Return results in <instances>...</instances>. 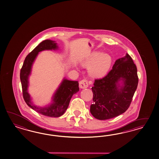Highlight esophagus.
<instances>
[{
	"instance_id": "esophagus-1",
	"label": "esophagus",
	"mask_w": 159,
	"mask_h": 159,
	"mask_svg": "<svg viewBox=\"0 0 159 159\" xmlns=\"http://www.w3.org/2000/svg\"><path fill=\"white\" fill-rule=\"evenodd\" d=\"M88 82L86 80H82L79 83V86L81 89H85L88 87Z\"/></svg>"
}]
</instances>
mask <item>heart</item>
I'll return each mask as SVG.
<instances>
[{
	"label": "heart",
	"instance_id": "obj_1",
	"mask_svg": "<svg viewBox=\"0 0 159 159\" xmlns=\"http://www.w3.org/2000/svg\"><path fill=\"white\" fill-rule=\"evenodd\" d=\"M112 59L106 53L94 52L81 61L83 66L89 67V74L93 78H101L107 74L111 68Z\"/></svg>",
	"mask_w": 159,
	"mask_h": 159
}]
</instances>
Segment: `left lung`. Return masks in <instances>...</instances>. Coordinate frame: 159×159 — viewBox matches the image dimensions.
Listing matches in <instances>:
<instances>
[{
    "mask_svg": "<svg viewBox=\"0 0 159 159\" xmlns=\"http://www.w3.org/2000/svg\"><path fill=\"white\" fill-rule=\"evenodd\" d=\"M138 82L136 66L126 53L116 61L105 77L95 80L90 109L93 116L105 120L124 113L131 103Z\"/></svg>",
    "mask_w": 159,
    "mask_h": 159,
    "instance_id": "left-lung-1",
    "label": "left lung"
}]
</instances>
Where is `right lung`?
<instances>
[{
    "instance_id": "obj_1",
    "label": "right lung",
    "mask_w": 159,
    "mask_h": 159,
    "mask_svg": "<svg viewBox=\"0 0 159 159\" xmlns=\"http://www.w3.org/2000/svg\"><path fill=\"white\" fill-rule=\"evenodd\" d=\"M58 48V47L55 41L50 39L42 41L27 56L20 73L23 97L27 105L41 115L51 117H58L64 114L69 107L72 96L79 91L78 82L64 78L52 97V103L44 107H39L33 103L28 93L29 78L33 64L38 53L43 50H57Z\"/></svg>"
}]
</instances>
